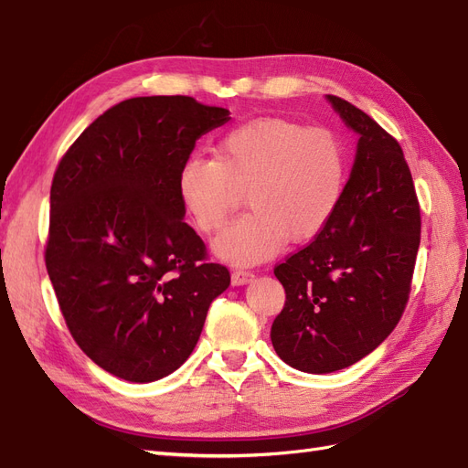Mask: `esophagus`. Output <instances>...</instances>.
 <instances>
[{"mask_svg": "<svg viewBox=\"0 0 468 468\" xmlns=\"http://www.w3.org/2000/svg\"><path fill=\"white\" fill-rule=\"evenodd\" d=\"M253 279H256V275H253L251 271H242V269H238V271L232 273V285L234 287L248 285V282H251Z\"/></svg>", "mask_w": 468, "mask_h": 468, "instance_id": "esophagus-1", "label": "esophagus"}]
</instances>
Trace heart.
<instances>
[{
	"mask_svg": "<svg viewBox=\"0 0 468 468\" xmlns=\"http://www.w3.org/2000/svg\"><path fill=\"white\" fill-rule=\"evenodd\" d=\"M217 155L191 154L181 164L183 207L203 232L220 230L248 186L250 210L215 242L236 265L271 260L292 239L316 236L344 189V148L334 133L282 117H258L226 131Z\"/></svg>",
	"mask_w": 468,
	"mask_h": 468,
	"instance_id": "b5f03b06",
	"label": "heart"
}]
</instances>
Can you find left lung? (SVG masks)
<instances>
[{"instance_id":"obj_1","label":"left lung","mask_w":468,"mask_h":468,"mask_svg":"<svg viewBox=\"0 0 468 468\" xmlns=\"http://www.w3.org/2000/svg\"><path fill=\"white\" fill-rule=\"evenodd\" d=\"M325 99L359 136L356 162L328 224L275 267L287 301L271 325L277 356L316 375L357 363L396 328L421 226L400 144L346 99Z\"/></svg>"}]
</instances>
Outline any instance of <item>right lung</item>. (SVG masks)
Listing matches in <instances>:
<instances>
[{"mask_svg":"<svg viewBox=\"0 0 468 468\" xmlns=\"http://www.w3.org/2000/svg\"><path fill=\"white\" fill-rule=\"evenodd\" d=\"M230 111L187 95L133 97L69 146L50 187L47 271L68 330L131 382L187 361L210 303L230 285L186 218L181 164Z\"/></svg>","mask_w":468,"mask_h":468,"instance_id":"right-lung-1","label":"right lung"}]
</instances>
